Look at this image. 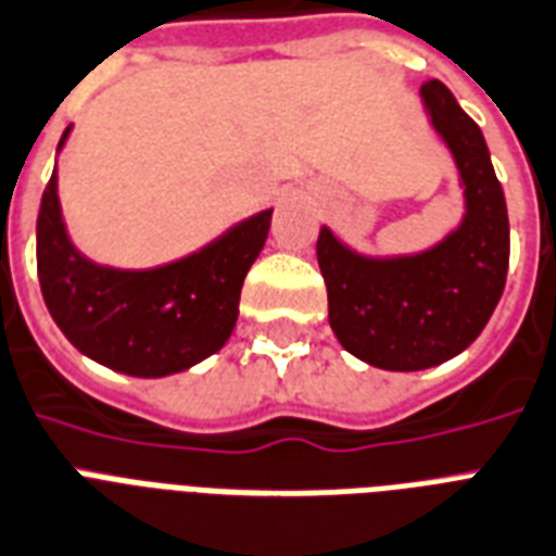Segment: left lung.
<instances>
[{
	"instance_id": "1",
	"label": "left lung",
	"mask_w": 556,
	"mask_h": 556,
	"mask_svg": "<svg viewBox=\"0 0 556 556\" xmlns=\"http://www.w3.org/2000/svg\"><path fill=\"white\" fill-rule=\"evenodd\" d=\"M432 127L462 170L467 217L450 238L412 257H363L318 231L330 327L345 351L386 371H424L470 348L505 290L510 223L479 124L441 80L420 86Z\"/></svg>"
}]
</instances>
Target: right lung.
<instances>
[{
  "label": "right lung",
  "mask_w": 556,
  "mask_h": 556,
  "mask_svg": "<svg viewBox=\"0 0 556 556\" xmlns=\"http://www.w3.org/2000/svg\"><path fill=\"white\" fill-rule=\"evenodd\" d=\"M66 136L68 130L60 148ZM269 219L273 211H261L176 264L141 273L110 269L72 247L54 170L37 214L42 299L68 342L94 363L130 377L185 371L231 337L243 278L264 249Z\"/></svg>",
  "instance_id": "1"
}]
</instances>
